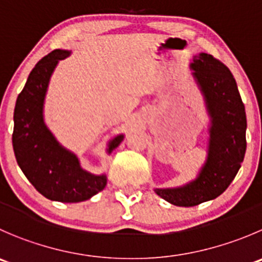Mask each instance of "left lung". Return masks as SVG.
<instances>
[{
	"mask_svg": "<svg viewBox=\"0 0 262 262\" xmlns=\"http://www.w3.org/2000/svg\"><path fill=\"white\" fill-rule=\"evenodd\" d=\"M211 118L206 164L193 182L179 188L155 189L175 206L190 207L216 199L239 170L246 154L245 105L230 70L209 53L194 56L190 63Z\"/></svg>",
	"mask_w": 262,
	"mask_h": 262,
	"instance_id": "obj_1",
	"label": "left lung"
}]
</instances>
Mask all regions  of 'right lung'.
Wrapping results in <instances>:
<instances>
[{"label": "right lung", "instance_id": "right-lung-1", "mask_svg": "<svg viewBox=\"0 0 262 262\" xmlns=\"http://www.w3.org/2000/svg\"><path fill=\"white\" fill-rule=\"evenodd\" d=\"M69 51L55 50L38 61L19 93L14 111L12 147L17 165L35 189L58 202H82L106 187V175H93L80 167L74 154L58 144L43 121V103L51 74ZM124 139L115 137L108 154Z\"/></svg>", "mask_w": 262, "mask_h": 262}]
</instances>
